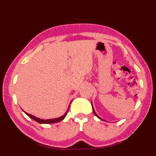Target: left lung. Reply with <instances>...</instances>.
<instances>
[{
	"instance_id": "8db88e82",
	"label": "left lung",
	"mask_w": 156,
	"mask_h": 156,
	"mask_svg": "<svg viewBox=\"0 0 156 156\" xmlns=\"http://www.w3.org/2000/svg\"><path fill=\"white\" fill-rule=\"evenodd\" d=\"M91 105H92V110H93V112H94V115H96V116H97V117L98 118V119H101V120H102V121H104L103 120V119H101L100 117H99V116L97 114V113H96V112H95V111H94V108H93V105H92V102H91Z\"/></svg>"
}]
</instances>
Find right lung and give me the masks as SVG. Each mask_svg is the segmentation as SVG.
<instances>
[{"instance_id":"obj_1","label":"right lung","mask_w":156,"mask_h":156,"mask_svg":"<svg viewBox=\"0 0 156 156\" xmlns=\"http://www.w3.org/2000/svg\"><path fill=\"white\" fill-rule=\"evenodd\" d=\"M69 105H70V103H69V107H68V109H67V111H66V112H65V113H64V115H63L62 116H61V117H58V118H55V119H39V118H38V117H35V116L32 115H31V114L27 113V112H25L24 111H24V112H25V113L26 115H27V116H29V117H30L31 119H32L33 120L37 121V122H39V123H41V124H50V123H54V122H59V121H62L63 119H64V118L66 117V116L67 115V113H68V111H69Z\"/></svg>"}]
</instances>
